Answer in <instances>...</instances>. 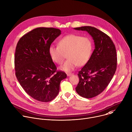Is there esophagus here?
<instances>
[{"mask_svg":"<svg viewBox=\"0 0 132 132\" xmlns=\"http://www.w3.org/2000/svg\"><path fill=\"white\" fill-rule=\"evenodd\" d=\"M72 75V73H67V76H71Z\"/></svg>","mask_w":132,"mask_h":132,"instance_id":"obj_1","label":"esophagus"}]
</instances>
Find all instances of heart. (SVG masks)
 Masks as SVG:
<instances>
[{
	"label": "heart",
	"instance_id": "obj_1",
	"mask_svg": "<svg viewBox=\"0 0 132 132\" xmlns=\"http://www.w3.org/2000/svg\"><path fill=\"white\" fill-rule=\"evenodd\" d=\"M92 48V41L90 37L71 34L60 39L59 46L51 45L48 53L52 60L59 65L63 63L67 54L68 59L60 68L69 72L77 65L81 66L88 62Z\"/></svg>",
	"mask_w": 132,
	"mask_h": 132
}]
</instances>
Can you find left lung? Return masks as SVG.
<instances>
[{
    "mask_svg": "<svg viewBox=\"0 0 132 132\" xmlns=\"http://www.w3.org/2000/svg\"><path fill=\"white\" fill-rule=\"evenodd\" d=\"M73 29L87 31L95 43L90 58L78 72L79 82L75 88L79 96L91 98L101 93L114 76L117 66L116 46L108 35L96 28L85 26Z\"/></svg>",
    "mask_w": 132,
    "mask_h": 132,
    "instance_id": "8db88e82",
    "label": "left lung"
}]
</instances>
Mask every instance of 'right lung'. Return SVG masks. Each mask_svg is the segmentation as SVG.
Here are the masks:
<instances>
[{
  "mask_svg": "<svg viewBox=\"0 0 132 132\" xmlns=\"http://www.w3.org/2000/svg\"><path fill=\"white\" fill-rule=\"evenodd\" d=\"M61 34L60 29L37 28L24 35L18 41L15 52V76L28 95L34 99L47 102L59 93L61 81L67 77L56 71L48 48Z\"/></svg>",
  "mask_w": 132,
  "mask_h": 132,
  "instance_id": "obj_1",
  "label": "right lung"
}]
</instances>
